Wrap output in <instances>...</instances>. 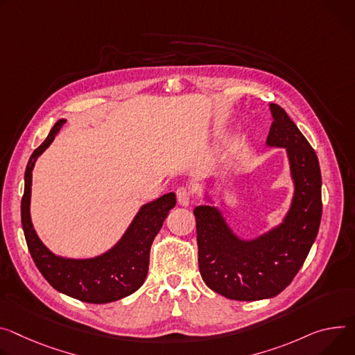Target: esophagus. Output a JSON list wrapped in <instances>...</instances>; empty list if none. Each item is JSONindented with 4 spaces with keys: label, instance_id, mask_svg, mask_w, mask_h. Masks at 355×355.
I'll use <instances>...</instances> for the list:
<instances>
[{
    "label": "esophagus",
    "instance_id": "1",
    "mask_svg": "<svg viewBox=\"0 0 355 355\" xmlns=\"http://www.w3.org/2000/svg\"><path fill=\"white\" fill-rule=\"evenodd\" d=\"M175 194H177V201H178L180 205L187 207L189 204V201H191V192H189V189L187 187H180L175 191Z\"/></svg>",
    "mask_w": 355,
    "mask_h": 355
}]
</instances>
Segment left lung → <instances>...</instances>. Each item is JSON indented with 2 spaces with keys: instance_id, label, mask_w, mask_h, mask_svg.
Returning <instances> with one entry per match:
<instances>
[{
  "instance_id": "8db88e82",
  "label": "left lung",
  "mask_w": 355,
  "mask_h": 355,
  "mask_svg": "<svg viewBox=\"0 0 355 355\" xmlns=\"http://www.w3.org/2000/svg\"><path fill=\"white\" fill-rule=\"evenodd\" d=\"M273 123L268 147L286 148L295 192L277 227L243 239L228 225L218 207L200 205L197 220L198 265L214 292L241 302L270 299L292 283L315 241L321 220V173L310 143L287 113L269 105ZM205 200L211 201L208 196Z\"/></svg>"
}]
</instances>
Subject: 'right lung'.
I'll use <instances>...</instances> for the list:
<instances>
[{"mask_svg":"<svg viewBox=\"0 0 355 355\" xmlns=\"http://www.w3.org/2000/svg\"><path fill=\"white\" fill-rule=\"evenodd\" d=\"M65 123V119L55 123L45 141L32 153L26 164L21 201L25 241L37 268L58 292L85 303L103 304L116 302L130 296L144 283L148 272L151 243L163 227L170 209L175 207V194L168 192L144 204L119 242L99 256L89 259H71L52 253L37 235L31 220L32 170L38 157L51 146Z\"/></svg>","mask_w":355,"mask_h":355,"instance_id":"add662e5","label":"right lung"}]
</instances>
